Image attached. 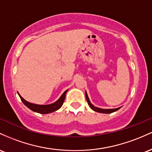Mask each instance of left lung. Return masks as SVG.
<instances>
[{
	"instance_id": "obj_1",
	"label": "left lung",
	"mask_w": 152,
	"mask_h": 152,
	"mask_svg": "<svg viewBox=\"0 0 152 152\" xmlns=\"http://www.w3.org/2000/svg\"><path fill=\"white\" fill-rule=\"evenodd\" d=\"M85 97H86V100H87V101H88V105H89V106L90 107V108H91L92 110H94V111L98 112V113H113V112H115V111H117L118 110H119V109L121 108V107H120V108H113V109H103V108H98V107L94 106V105H93V104L90 103V100H89V98H88V94H87L86 92H85Z\"/></svg>"
}]
</instances>
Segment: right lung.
Returning a JSON list of instances; mask_svg holds the SVG:
<instances>
[{
	"label": "right lung",
	"mask_w": 152,
	"mask_h": 152,
	"mask_svg": "<svg viewBox=\"0 0 152 152\" xmlns=\"http://www.w3.org/2000/svg\"><path fill=\"white\" fill-rule=\"evenodd\" d=\"M67 90H65V91L63 93V94L61 95L60 98L58 99L57 101L52 104H49V105H38V104L29 103V102L26 101V100L22 98L21 95H20L18 92H17V93H18V95H19L21 101L23 102L26 106L28 107L30 110L41 114H47L52 113V112L54 111H56V110H57L58 109H59L62 107L63 103H64V99H65V95L66 93H67Z\"/></svg>",
	"instance_id": "1"
}]
</instances>
